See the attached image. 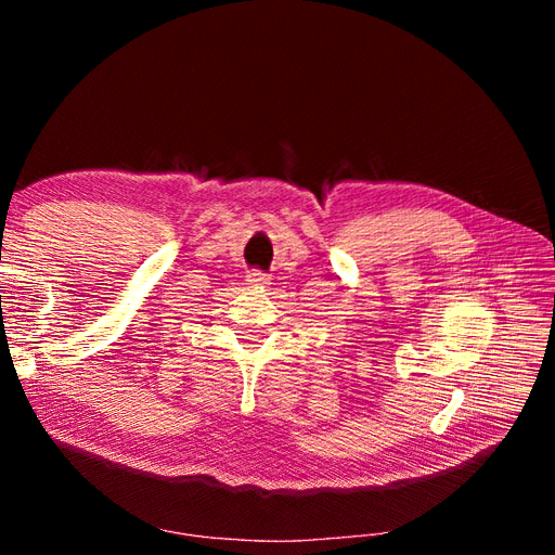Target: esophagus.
Returning <instances> with one entry per match:
<instances>
[{
	"label": "esophagus",
	"mask_w": 555,
	"mask_h": 555,
	"mask_svg": "<svg viewBox=\"0 0 555 555\" xmlns=\"http://www.w3.org/2000/svg\"><path fill=\"white\" fill-rule=\"evenodd\" d=\"M245 278H247L245 282L249 284V287H268V284H271V278H268L266 273H259V271H251Z\"/></svg>",
	"instance_id": "34e87169"
}]
</instances>
